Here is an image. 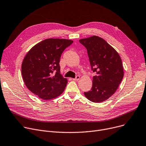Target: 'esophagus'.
Here are the masks:
<instances>
[{"mask_svg": "<svg viewBox=\"0 0 146 146\" xmlns=\"http://www.w3.org/2000/svg\"><path fill=\"white\" fill-rule=\"evenodd\" d=\"M79 79H80V76H77L76 77V78L73 79V80H74V81H77V80H79Z\"/></svg>", "mask_w": 146, "mask_h": 146, "instance_id": "esophagus-1", "label": "esophagus"}]
</instances>
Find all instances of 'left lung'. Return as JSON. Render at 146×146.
Returning <instances> with one entry per match:
<instances>
[{
    "label": "left lung",
    "instance_id": "left-lung-1",
    "mask_svg": "<svg viewBox=\"0 0 146 146\" xmlns=\"http://www.w3.org/2000/svg\"><path fill=\"white\" fill-rule=\"evenodd\" d=\"M79 42L87 50L93 76L92 89L84 94L94 103L103 102L118 89L124 70L119 54L103 38L97 36L82 38Z\"/></svg>",
    "mask_w": 146,
    "mask_h": 146
}]
</instances>
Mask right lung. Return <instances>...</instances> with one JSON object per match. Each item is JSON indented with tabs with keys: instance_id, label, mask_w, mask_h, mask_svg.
I'll return each mask as SVG.
<instances>
[{
	"instance_id": "add662e5",
	"label": "right lung",
	"mask_w": 146,
	"mask_h": 146,
	"mask_svg": "<svg viewBox=\"0 0 146 146\" xmlns=\"http://www.w3.org/2000/svg\"><path fill=\"white\" fill-rule=\"evenodd\" d=\"M73 41L47 38L35 45L24 57L22 75L27 89L45 100L55 99L67 83L60 72V59L65 48Z\"/></svg>"
}]
</instances>
